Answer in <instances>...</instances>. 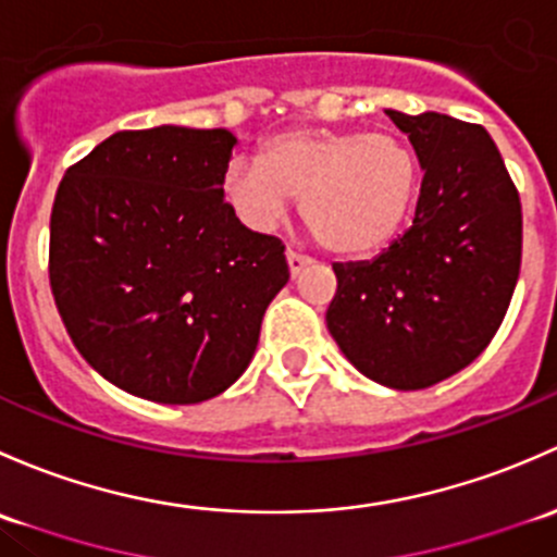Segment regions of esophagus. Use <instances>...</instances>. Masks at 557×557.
Returning <instances> with one entry per match:
<instances>
[{"label": "esophagus", "mask_w": 557, "mask_h": 557, "mask_svg": "<svg viewBox=\"0 0 557 557\" xmlns=\"http://www.w3.org/2000/svg\"><path fill=\"white\" fill-rule=\"evenodd\" d=\"M286 265H289L292 276H300L302 268L311 265V257L300 255V251H295V249H289V251H286Z\"/></svg>", "instance_id": "obj_1"}]
</instances>
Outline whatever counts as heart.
<instances>
[{"mask_svg": "<svg viewBox=\"0 0 557 557\" xmlns=\"http://www.w3.org/2000/svg\"><path fill=\"white\" fill-rule=\"evenodd\" d=\"M418 187L416 150L394 134L297 128L278 134L260 163L227 165L222 190L251 227H273L300 198L308 231L343 257L375 255L410 216Z\"/></svg>", "mask_w": 557, "mask_h": 557, "instance_id": "heart-1", "label": "heart"}]
</instances>
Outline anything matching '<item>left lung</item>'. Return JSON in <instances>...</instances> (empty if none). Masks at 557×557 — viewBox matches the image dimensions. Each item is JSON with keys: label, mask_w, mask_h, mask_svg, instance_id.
<instances>
[{"label": "left lung", "mask_w": 557, "mask_h": 557, "mask_svg": "<svg viewBox=\"0 0 557 557\" xmlns=\"http://www.w3.org/2000/svg\"><path fill=\"white\" fill-rule=\"evenodd\" d=\"M423 169L410 231L335 262L326 330L381 386L416 392L472 364L502 326L523 255L520 198L483 125L386 109Z\"/></svg>", "instance_id": "left-lung-1"}]
</instances>
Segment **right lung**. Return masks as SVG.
<instances>
[{"instance_id": "add662e5", "label": "right lung", "mask_w": 557, "mask_h": 557, "mask_svg": "<svg viewBox=\"0 0 557 557\" xmlns=\"http://www.w3.org/2000/svg\"><path fill=\"white\" fill-rule=\"evenodd\" d=\"M233 147L225 128L117 131L55 193V308L85 362L134 397L195 405L233 386L289 281L284 244L225 203Z\"/></svg>"}]
</instances>
